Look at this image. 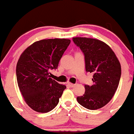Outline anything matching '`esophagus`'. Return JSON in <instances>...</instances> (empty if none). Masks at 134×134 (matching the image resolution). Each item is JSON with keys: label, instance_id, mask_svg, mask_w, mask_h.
<instances>
[{"label": "esophagus", "instance_id": "34e87169", "mask_svg": "<svg viewBox=\"0 0 134 134\" xmlns=\"http://www.w3.org/2000/svg\"><path fill=\"white\" fill-rule=\"evenodd\" d=\"M67 85L69 86L70 87H74L75 85L73 84V83H71V82H68V83H67Z\"/></svg>", "mask_w": 134, "mask_h": 134}]
</instances>
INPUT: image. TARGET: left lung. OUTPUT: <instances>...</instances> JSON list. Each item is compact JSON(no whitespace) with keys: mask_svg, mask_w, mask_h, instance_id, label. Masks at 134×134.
Segmentation results:
<instances>
[{"mask_svg":"<svg viewBox=\"0 0 134 134\" xmlns=\"http://www.w3.org/2000/svg\"><path fill=\"white\" fill-rule=\"evenodd\" d=\"M73 41L84 53L86 71L93 73V85H85V92L77 97V102L87 109H99L110 101L118 88L120 63L112 49L102 41L81 37H73Z\"/></svg>","mask_w":134,"mask_h":134,"instance_id":"8db88e82","label":"left lung"}]
</instances>
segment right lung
I'll list each match as a JSON object with an SVG mask.
<instances>
[{
  "label": "right lung",
  "mask_w": 134,
  "mask_h": 134,
  "mask_svg": "<svg viewBox=\"0 0 134 134\" xmlns=\"http://www.w3.org/2000/svg\"><path fill=\"white\" fill-rule=\"evenodd\" d=\"M71 43L68 39H47L27 47L16 65V78L25 102L32 110L46 113L57 105L66 86L50 78Z\"/></svg>",
  "instance_id": "1"
}]
</instances>
